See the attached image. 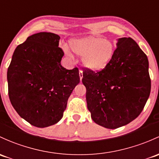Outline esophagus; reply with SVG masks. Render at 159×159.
Here are the masks:
<instances>
[{
	"instance_id": "obj_1",
	"label": "esophagus",
	"mask_w": 159,
	"mask_h": 159,
	"mask_svg": "<svg viewBox=\"0 0 159 159\" xmlns=\"http://www.w3.org/2000/svg\"><path fill=\"white\" fill-rule=\"evenodd\" d=\"M79 76H80V79H82L83 78V71H81V70H80L79 71Z\"/></svg>"
}]
</instances>
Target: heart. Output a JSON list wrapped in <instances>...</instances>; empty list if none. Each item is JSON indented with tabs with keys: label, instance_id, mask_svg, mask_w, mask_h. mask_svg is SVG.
Returning <instances> with one entry per match:
<instances>
[{
	"label": "heart",
	"instance_id": "heart-1",
	"mask_svg": "<svg viewBox=\"0 0 159 159\" xmlns=\"http://www.w3.org/2000/svg\"><path fill=\"white\" fill-rule=\"evenodd\" d=\"M70 48L81 57L82 64L92 71H101L108 66L114 53V46L110 40L101 36H90L69 42ZM62 49L68 56H71L69 48L64 45Z\"/></svg>",
	"mask_w": 159,
	"mask_h": 159
}]
</instances>
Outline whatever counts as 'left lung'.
Instances as JSON below:
<instances>
[{
    "instance_id": "8db88e82",
    "label": "left lung",
    "mask_w": 159,
    "mask_h": 159,
    "mask_svg": "<svg viewBox=\"0 0 159 159\" xmlns=\"http://www.w3.org/2000/svg\"><path fill=\"white\" fill-rule=\"evenodd\" d=\"M82 83L93 121L107 129L125 126L141 113L149 97L148 58L133 39L120 38L108 66L98 72L85 68Z\"/></svg>"
}]
</instances>
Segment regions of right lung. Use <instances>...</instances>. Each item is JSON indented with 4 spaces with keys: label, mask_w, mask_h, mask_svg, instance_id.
I'll use <instances>...</instances> for the list:
<instances>
[{
    "label": "right lung",
    "mask_w": 159,
    "mask_h": 159,
    "mask_svg": "<svg viewBox=\"0 0 159 159\" xmlns=\"http://www.w3.org/2000/svg\"><path fill=\"white\" fill-rule=\"evenodd\" d=\"M60 36L41 32L13 52L7 69L8 94L16 113L33 126L47 127L62 118L67 102L80 82L78 68L61 66Z\"/></svg>",
    "instance_id": "add662e5"
}]
</instances>
